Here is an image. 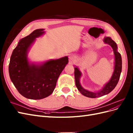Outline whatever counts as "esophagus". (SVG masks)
<instances>
[{
    "label": "esophagus",
    "mask_w": 133,
    "mask_h": 133,
    "mask_svg": "<svg viewBox=\"0 0 133 133\" xmlns=\"http://www.w3.org/2000/svg\"><path fill=\"white\" fill-rule=\"evenodd\" d=\"M69 60L70 62H74L75 60V57L74 55H70L69 57Z\"/></svg>",
    "instance_id": "34e87169"
}]
</instances>
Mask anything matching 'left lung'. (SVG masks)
<instances>
[{
  "label": "left lung",
  "instance_id": "8db88e82",
  "mask_svg": "<svg viewBox=\"0 0 133 133\" xmlns=\"http://www.w3.org/2000/svg\"><path fill=\"white\" fill-rule=\"evenodd\" d=\"M105 44H108L109 45L112 49L115 55V65L114 70L113 74L112 75L111 79L109 82H108L103 89L97 92H92L88 91L82 87L80 83V78L81 77L82 73L79 70L77 67L74 68V76L75 80V85L76 88H78V90L80 92V93L83 95L87 96L88 98H95L102 96L103 95H107L110 92L113 90L115 87L117 85L120 78V74L122 72V60L121 55L117 51V45L116 43L112 41L110 37H105L103 40Z\"/></svg>",
  "mask_w": 133,
  "mask_h": 133
}]
</instances>
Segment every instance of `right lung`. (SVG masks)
<instances>
[{"mask_svg": "<svg viewBox=\"0 0 133 133\" xmlns=\"http://www.w3.org/2000/svg\"><path fill=\"white\" fill-rule=\"evenodd\" d=\"M44 30L36 29L20 40L12 53L9 65L11 82L20 94L30 99H42L49 96L68 63V57H64L48 60L42 65L29 63L28 51L35 38L45 33Z\"/></svg>", "mask_w": 133, "mask_h": 133, "instance_id": "add662e5", "label": "right lung"}]
</instances>
